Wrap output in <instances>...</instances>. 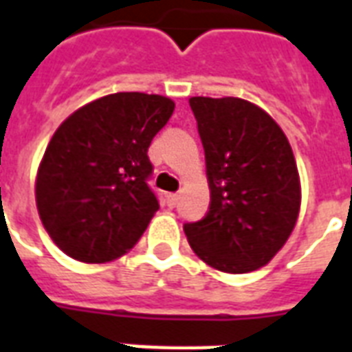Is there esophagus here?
I'll list each match as a JSON object with an SVG mask.
<instances>
[{
  "label": "esophagus",
  "instance_id": "esophagus-1",
  "mask_svg": "<svg viewBox=\"0 0 352 352\" xmlns=\"http://www.w3.org/2000/svg\"><path fill=\"white\" fill-rule=\"evenodd\" d=\"M166 201H168L169 207H175L177 203H179V194H168Z\"/></svg>",
  "mask_w": 352,
  "mask_h": 352
}]
</instances>
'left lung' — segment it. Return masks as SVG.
Masks as SVG:
<instances>
[{
    "mask_svg": "<svg viewBox=\"0 0 352 352\" xmlns=\"http://www.w3.org/2000/svg\"><path fill=\"white\" fill-rule=\"evenodd\" d=\"M188 102L205 149L210 203L205 218L184 223L186 239L220 272L261 269L283 248L300 212V177L287 136L244 98Z\"/></svg>",
    "mask_w": 352,
    "mask_h": 352,
    "instance_id": "left-lung-1",
    "label": "left lung"
}]
</instances>
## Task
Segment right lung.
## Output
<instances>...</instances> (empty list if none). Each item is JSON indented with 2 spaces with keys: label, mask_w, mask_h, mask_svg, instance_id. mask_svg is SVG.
Returning <instances> with one entry per match:
<instances>
[{
  "label": "right lung",
  "mask_w": 352,
  "mask_h": 352,
  "mask_svg": "<svg viewBox=\"0 0 352 352\" xmlns=\"http://www.w3.org/2000/svg\"><path fill=\"white\" fill-rule=\"evenodd\" d=\"M175 110L162 95L113 93L70 113L37 169L35 201L57 248L82 263H108L140 241L158 210L147 186L153 138Z\"/></svg>",
  "instance_id": "add662e5"
}]
</instances>
